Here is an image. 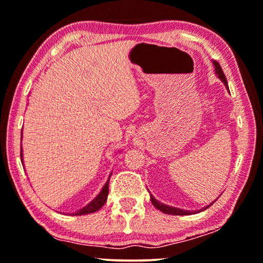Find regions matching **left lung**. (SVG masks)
<instances>
[{
	"label": "left lung",
	"mask_w": 263,
	"mask_h": 263,
	"mask_svg": "<svg viewBox=\"0 0 263 263\" xmlns=\"http://www.w3.org/2000/svg\"><path fill=\"white\" fill-rule=\"evenodd\" d=\"M214 65H215V70H216V74L218 76L219 79H221L223 82H224V85L227 86V88L229 89L228 87V84H227V79H226V76L224 73H223V70L221 68V66H219L218 62L214 61ZM151 202L152 204H154L157 209L162 211L164 214H167V215H190L191 211H185V210H181V209H177V208H174V206H169V205H165L163 204V203H160L158 201H156V198H154L151 196Z\"/></svg>",
	"instance_id": "8db88e82"
}]
</instances>
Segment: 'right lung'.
<instances>
[{"instance_id":"obj_1","label":"right lung","mask_w":263,"mask_h":263,"mask_svg":"<svg viewBox=\"0 0 263 263\" xmlns=\"http://www.w3.org/2000/svg\"><path fill=\"white\" fill-rule=\"evenodd\" d=\"M21 160H22V158H21ZM111 175H109V177H111ZM108 182H109V178H108V181L106 182V184L104 185L103 190H101V193L98 195L97 197L94 198L88 205L84 206L82 209H80L79 211H77V213H74L73 215H87V214L96 213V211L99 210L100 208L103 206L105 203H106V199H107V196H108Z\"/></svg>"}]
</instances>
